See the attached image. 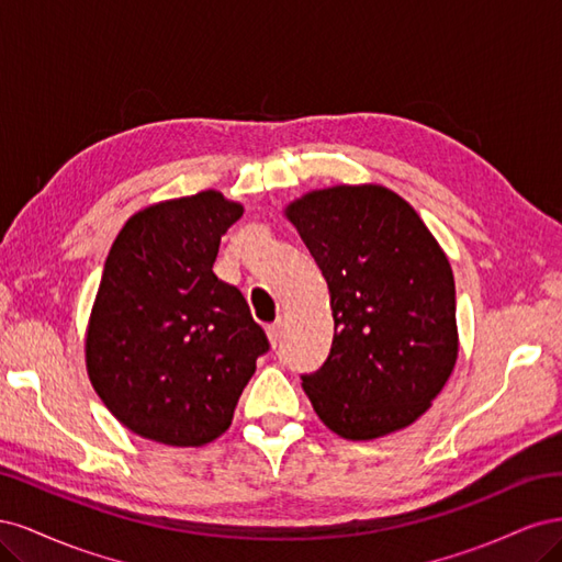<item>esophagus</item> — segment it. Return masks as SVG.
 I'll use <instances>...</instances> for the list:
<instances>
[{
	"instance_id": "34e87169",
	"label": "esophagus",
	"mask_w": 562,
	"mask_h": 562,
	"mask_svg": "<svg viewBox=\"0 0 562 562\" xmlns=\"http://www.w3.org/2000/svg\"><path fill=\"white\" fill-rule=\"evenodd\" d=\"M267 337H269V345L277 347L281 342V321L271 323V326H267Z\"/></svg>"
}]
</instances>
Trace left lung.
Listing matches in <instances>:
<instances>
[{
    "label": "left lung",
    "instance_id": "obj_1",
    "mask_svg": "<svg viewBox=\"0 0 562 562\" xmlns=\"http://www.w3.org/2000/svg\"><path fill=\"white\" fill-rule=\"evenodd\" d=\"M330 291L326 363L302 375L330 431L372 440L411 427L457 361L454 277L415 209L382 184H337L285 209Z\"/></svg>",
    "mask_w": 562,
    "mask_h": 562
}]
</instances>
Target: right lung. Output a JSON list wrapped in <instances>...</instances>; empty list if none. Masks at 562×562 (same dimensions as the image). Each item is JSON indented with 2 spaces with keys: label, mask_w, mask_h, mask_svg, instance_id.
Listing matches in <instances>:
<instances>
[{
  "label": "right lung",
  "mask_w": 562,
  "mask_h": 562,
  "mask_svg": "<svg viewBox=\"0 0 562 562\" xmlns=\"http://www.w3.org/2000/svg\"><path fill=\"white\" fill-rule=\"evenodd\" d=\"M244 206L215 190L128 217L105 260L87 330L95 394L126 429L206 446L269 349L239 288L213 274L220 236Z\"/></svg>",
  "instance_id": "1"
}]
</instances>
